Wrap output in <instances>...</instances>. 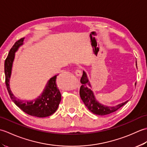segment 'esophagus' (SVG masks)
I'll return each instance as SVG.
<instances>
[{
	"instance_id": "1",
	"label": "esophagus",
	"mask_w": 147,
	"mask_h": 147,
	"mask_svg": "<svg viewBox=\"0 0 147 147\" xmlns=\"http://www.w3.org/2000/svg\"><path fill=\"white\" fill-rule=\"evenodd\" d=\"M75 74L78 76H82V69H77L75 71Z\"/></svg>"
}]
</instances>
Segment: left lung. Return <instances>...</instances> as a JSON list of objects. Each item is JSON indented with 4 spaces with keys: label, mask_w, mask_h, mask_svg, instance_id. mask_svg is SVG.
Returning a JSON list of instances; mask_svg holds the SVG:
<instances>
[{
    "label": "left lung",
    "mask_w": 147,
    "mask_h": 147,
    "mask_svg": "<svg viewBox=\"0 0 147 147\" xmlns=\"http://www.w3.org/2000/svg\"><path fill=\"white\" fill-rule=\"evenodd\" d=\"M136 65H137V64ZM80 82L82 83V85L81 86L80 90L81 98H82L84 104L86 106V107L88 109V110L94 114L104 115L112 113V112L118 110L121 107H123L124 104H126L128 102V100H127L125 102L121 103V104L114 106V107H108V106L102 105L100 104L96 100L93 92H92L91 88H90L91 85H90L85 71H83V76L81 78Z\"/></svg>",
    "instance_id": "1"
}]
</instances>
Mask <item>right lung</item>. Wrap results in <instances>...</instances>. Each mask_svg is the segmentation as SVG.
<instances>
[{"mask_svg": "<svg viewBox=\"0 0 147 147\" xmlns=\"http://www.w3.org/2000/svg\"><path fill=\"white\" fill-rule=\"evenodd\" d=\"M24 38H22L14 43L9 52L4 62V72L5 76V85L9 96L14 104L25 113L32 116L45 117L50 116L57 111L61 100V94L57 88L56 78L57 75L51 78L47 83L42 95L36 99L32 101H22L18 99L12 94L9 86V80L11 75V71L15 52L18 48L23 44Z\"/></svg>", "mask_w": 147, "mask_h": 147, "instance_id": "obj_1", "label": "right lung"}]
</instances>
